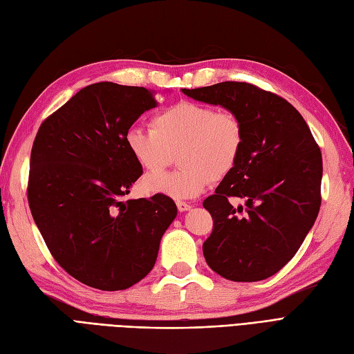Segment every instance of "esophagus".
Returning a JSON list of instances; mask_svg holds the SVG:
<instances>
[{"mask_svg": "<svg viewBox=\"0 0 354 354\" xmlns=\"http://www.w3.org/2000/svg\"><path fill=\"white\" fill-rule=\"evenodd\" d=\"M176 204H177L178 212H181V213H183V212H187V209L190 208V204H187L186 201H177Z\"/></svg>", "mask_w": 354, "mask_h": 354, "instance_id": "1", "label": "esophagus"}]
</instances>
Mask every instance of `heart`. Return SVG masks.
I'll return each instance as SVG.
<instances>
[{"instance_id": "1", "label": "heart", "mask_w": 354, "mask_h": 354, "mask_svg": "<svg viewBox=\"0 0 354 354\" xmlns=\"http://www.w3.org/2000/svg\"><path fill=\"white\" fill-rule=\"evenodd\" d=\"M125 142L133 160L149 173L165 169L178 153L177 171L150 174L142 185L147 192L185 199L232 173L244 149V127L234 111L180 101L159 111L151 129L129 128Z\"/></svg>"}]
</instances>
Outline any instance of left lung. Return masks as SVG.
<instances>
[{
    "mask_svg": "<svg viewBox=\"0 0 354 354\" xmlns=\"http://www.w3.org/2000/svg\"><path fill=\"white\" fill-rule=\"evenodd\" d=\"M234 111L244 149L231 174L203 205L213 231L203 244L209 268L231 281H259L299 250L322 204V151L301 113L280 95L245 82L183 89ZM235 197L246 208L234 207Z\"/></svg>",
    "mask_w": 354,
    "mask_h": 354,
    "instance_id": "1",
    "label": "left lung"
}]
</instances>
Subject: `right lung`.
Returning a JSON list of instances; mask_svg holds the SVG:
<instances>
[{"instance_id":"right-lung-1","label":"right lung","mask_w":354,"mask_h":354,"mask_svg":"<svg viewBox=\"0 0 354 354\" xmlns=\"http://www.w3.org/2000/svg\"><path fill=\"white\" fill-rule=\"evenodd\" d=\"M156 106L146 88L95 83L44 119L35 136L31 214L53 259L91 288L123 290L145 279L177 216L162 194L123 201L142 174L125 133Z\"/></svg>"}]
</instances>
